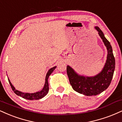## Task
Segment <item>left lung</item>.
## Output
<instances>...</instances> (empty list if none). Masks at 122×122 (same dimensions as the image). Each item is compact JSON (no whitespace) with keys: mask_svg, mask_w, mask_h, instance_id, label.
Instances as JSON below:
<instances>
[{"mask_svg":"<svg viewBox=\"0 0 122 122\" xmlns=\"http://www.w3.org/2000/svg\"><path fill=\"white\" fill-rule=\"evenodd\" d=\"M95 28L107 50L106 62L102 71L94 77H86L78 74L70 66L67 65L66 67L67 76L73 90L87 96L97 95L107 89L112 79L115 67V58L110 43L99 27H95Z\"/></svg>","mask_w":122,"mask_h":122,"instance_id":"1","label":"left lung"}]
</instances>
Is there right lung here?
<instances>
[{
	"mask_svg": "<svg viewBox=\"0 0 122 122\" xmlns=\"http://www.w3.org/2000/svg\"><path fill=\"white\" fill-rule=\"evenodd\" d=\"M56 68V66H54L53 67H52L51 69L48 70V73H46V77H45V85L44 86L43 89L41 90L40 91V92H36V93H23V92H20L17 90H16L15 88L14 87V86H13L9 79L8 78V81L10 84V86L12 89V90L14 91V92L16 94L18 95V96L24 98V99H28V100H38V99H41L43 97L46 95L48 94V92H49V84H48V78H49V76L52 74L53 71H54V70Z\"/></svg>",
	"mask_w": 122,
	"mask_h": 122,
	"instance_id": "obj_1",
	"label": "right lung"
}]
</instances>
